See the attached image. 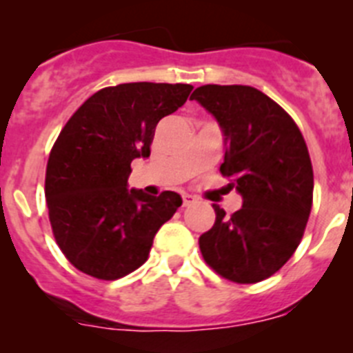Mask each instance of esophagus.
Listing matches in <instances>:
<instances>
[{
    "label": "esophagus",
    "instance_id": "obj_1",
    "mask_svg": "<svg viewBox=\"0 0 353 353\" xmlns=\"http://www.w3.org/2000/svg\"><path fill=\"white\" fill-rule=\"evenodd\" d=\"M182 199H183V207H189V205L196 203V198L192 194H183Z\"/></svg>",
    "mask_w": 353,
    "mask_h": 353
}]
</instances>
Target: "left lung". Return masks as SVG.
<instances>
[{"label": "left lung", "mask_w": 353, "mask_h": 353, "mask_svg": "<svg viewBox=\"0 0 353 353\" xmlns=\"http://www.w3.org/2000/svg\"><path fill=\"white\" fill-rule=\"evenodd\" d=\"M224 136L221 173L232 176L242 207L232 217L214 205L215 223L199 236L212 269L230 281H263L292 258L313 203L307 146L285 109L260 90L205 84L192 92Z\"/></svg>", "instance_id": "left-lung-1"}]
</instances>
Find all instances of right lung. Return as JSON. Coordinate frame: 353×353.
<instances>
[{
	"label": "right lung",
	"instance_id": "1",
	"mask_svg": "<svg viewBox=\"0 0 353 353\" xmlns=\"http://www.w3.org/2000/svg\"><path fill=\"white\" fill-rule=\"evenodd\" d=\"M191 84L125 83L93 93L56 139L46 171L54 239L76 269L113 281L148 260L180 194L129 189L130 162L150 157L159 120L185 104Z\"/></svg>",
	"mask_w": 353,
	"mask_h": 353
}]
</instances>
